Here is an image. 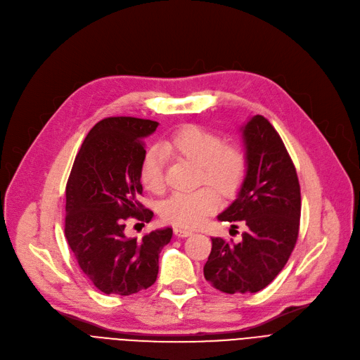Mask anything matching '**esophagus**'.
<instances>
[{
  "mask_svg": "<svg viewBox=\"0 0 360 360\" xmlns=\"http://www.w3.org/2000/svg\"><path fill=\"white\" fill-rule=\"evenodd\" d=\"M174 232L179 238H186V236H191L193 235V231H186V229H182V228H175Z\"/></svg>",
  "mask_w": 360,
  "mask_h": 360,
  "instance_id": "1",
  "label": "esophagus"
}]
</instances>
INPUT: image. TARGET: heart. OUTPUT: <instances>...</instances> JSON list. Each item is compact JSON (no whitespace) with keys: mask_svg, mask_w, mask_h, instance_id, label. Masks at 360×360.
I'll return each instance as SVG.
<instances>
[{"mask_svg":"<svg viewBox=\"0 0 360 360\" xmlns=\"http://www.w3.org/2000/svg\"><path fill=\"white\" fill-rule=\"evenodd\" d=\"M165 156L195 165L197 182L212 185L223 197L235 195L248 172V158L239 144L223 143L216 132L186 124L175 129L159 147L150 148L143 159L141 182L153 194H162L166 188ZM214 191L201 186L193 193L174 194L162 205L163 220L179 228H197L217 209L219 197Z\"/></svg>","mask_w":360,"mask_h":360,"instance_id":"1","label":"heart"}]
</instances>
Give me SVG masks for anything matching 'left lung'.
Returning a JSON list of instances; mask_svg holds the SVG:
<instances>
[{"label": "left lung", "mask_w": 360, "mask_h": 360, "mask_svg": "<svg viewBox=\"0 0 360 360\" xmlns=\"http://www.w3.org/2000/svg\"><path fill=\"white\" fill-rule=\"evenodd\" d=\"M248 172L236 200L217 216L242 223L239 242L212 238L204 277L224 293L262 290L286 266L299 235L300 186L286 146L267 118L243 127ZM233 228H238L233 224Z\"/></svg>", "instance_id": "1"}]
</instances>
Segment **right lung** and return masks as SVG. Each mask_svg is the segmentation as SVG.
<instances>
[{
    "mask_svg": "<svg viewBox=\"0 0 360 360\" xmlns=\"http://www.w3.org/2000/svg\"><path fill=\"white\" fill-rule=\"evenodd\" d=\"M156 121L109 117L94 125L75 156L65 188V238L82 271L101 292L128 296L158 278L159 254L172 229L125 235V221L148 223L153 212L137 200L146 150Z\"/></svg>",
    "mask_w": 360,
    "mask_h": 360,
    "instance_id": "add662e5",
    "label": "right lung"
}]
</instances>
